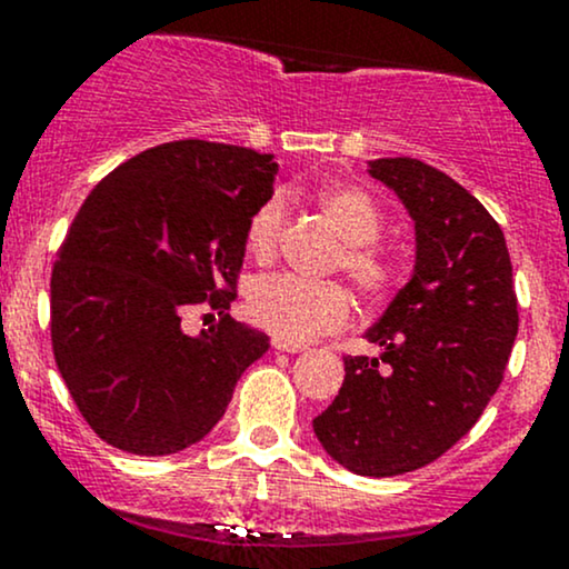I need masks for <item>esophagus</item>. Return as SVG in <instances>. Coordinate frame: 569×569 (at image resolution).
Returning a JSON list of instances; mask_svg holds the SVG:
<instances>
[{
  "mask_svg": "<svg viewBox=\"0 0 569 569\" xmlns=\"http://www.w3.org/2000/svg\"><path fill=\"white\" fill-rule=\"evenodd\" d=\"M272 348L276 350H283V352H302L307 350L305 345H291V342H280V339H272Z\"/></svg>",
  "mask_w": 569,
  "mask_h": 569,
  "instance_id": "1",
  "label": "esophagus"
}]
</instances>
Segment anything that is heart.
<instances>
[{
  "label": "heart",
  "instance_id": "b5f03b06",
  "mask_svg": "<svg viewBox=\"0 0 569 569\" xmlns=\"http://www.w3.org/2000/svg\"><path fill=\"white\" fill-rule=\"evenodd\" d=\"M326 219L335 224L345 240L337 264L348 272L356 289L367 297H377L390 283V267L377 251L380 238V211L363 189L331 181L316 192ZM286 202L270 198L253 213L246 230V248L267 262L276 253L280 230H283ZM248 316L280 342H307L335 331L348 321L350 297L337 280H302L293 276H267L251 286L246 299Z\"/></svg>",
  "mask_w": 569,
  "mask_h": 569
}]
</instances>
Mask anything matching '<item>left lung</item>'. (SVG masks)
<instances>
[{"label": "left lung", "instance_id": "1", "mask_svg": "<svg viewBox=\"0 0 569 569\" xmlns=\"http://www.w3.org/2000/svg\"><path fill=\"white\" fill-rule=\"evenodd\" d=\"M415 221V270L367 331L380 358H345V382L312 420L358 476L417 471L455 447L498 393L519 312L500 224L466 187L415 158L369 160Z\"/></svg>", "mask_w": 569, "mask_h": 569}]
</instances>
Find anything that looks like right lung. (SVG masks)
I'll return each instance as SVG.
<instances>
[{"instance_id":"add662e5","label":"right lung","mask_w":569,"mask_h":569,"mask_svg":"<svg viewBox=\"0 0 569 569\" xmlns=\"http://www.w3.org/2000/svg\"><path fill=\"white\" fill-rule=\"evenodd\" d=\"M278 162L248 147L171 141L98 184L71 221L50 278L58 371L98 439L176 455L224 417L270 337L227 316L246 230L272 198ZM220 310L192 338V303Z\"/></svg>"}]
</instances>
